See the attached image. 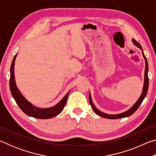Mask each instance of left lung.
Segmentation results:
<instances>
[{"label":"left lung","mask_w":156,"mask_h":156,"mask_svg":"<svg viewBox=\"0 0 156 156\" xmlns=\"http://www.w3.org/2000/svg\"><path fill=\"white\" fill-rule=\"evenodd\" d=\"M132 41H133V43L135 44L136 47H138L139 49H140L142 50V56H143L144 60H145V71H144V85H143V89H142V92L140 95V96L138 98V100H137V102L134 104L133 106H132L130 109L129 110L126 111V112L119 113V114H107V113H103L102 112H100V110H98L97 108L95 107V105H94L93 102H92L91 100V96L90 93L89 94V103H90L92 109L94 110V112L96 113L97 115H98L100 117L105 118H108V119H119V118H126V117H129V116L131 115L133 113H135L137 109H138V107H140V105H141L142 102L143 101V100L144 99V98L146 97V95L147 94V91H148V88H149V78H148V71H149V67H148V62H147V58L145 57L144 52L142 51V48L140 44L138 42H137L135 39H132Z\"/></svg>","instance_id":"8db88e82"}]
</instances>
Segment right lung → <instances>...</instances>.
Returning a JSON list of instances; mask_svg holds the SVG:
<instances>
[{
    "label": "right lung",
    "mask_w": 156,
    "mask_h": 156,
    "mask_svg": "<svg viewBox=\"0 0 156 156\" xmlns=\"http://www.w3.org/2000/svg\"><path fill=\"white\" fill-rule=\"evenodd\" d=\"M16 56L17 54L14 57V59H13L12 62L11 69H10L9 87L12 96L14 98L16 102L20 108V109L27 115L35 118H38V119H49V118H51L54 116L58 115L62 112V109H64L69 91L65 95L64 98L60 100L58 103L54 107L50 108H43V109L34 107L21 94L17 87L16 84L14 76V64Z\"/></svg>",
    "instance_id": "right-lung-1"
}]
</instances>
